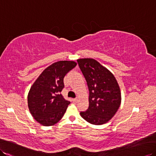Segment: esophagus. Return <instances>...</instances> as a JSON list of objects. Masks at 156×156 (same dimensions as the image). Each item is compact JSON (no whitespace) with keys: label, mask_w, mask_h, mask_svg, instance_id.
Listing matches in <instances>:
<instances>
[{"label":"esophagus","mask_w":156,"mask_h":156,"mask_svg":"<svg viewBox=\"0 0 156 156\" xmlns=\"http://www.w3.org/2000/svg\"><path fill=\"white\" fill-rule=\"evenodd\" d=\"M77 101H78V98H73V99H72V101L73 102H77Z\"/></svg>","instance_id":"obj_1"}]
</instances>
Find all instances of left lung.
Masks as SVG:
<instances>
[{
  "label": "left lung",
  "mask_w": 156,
  "mask_h": 156,
  "mask_svg": "<svg viewBox=\"0 0 156 156\" xmlns=\"http://www.w3.org/2000/svg\"><path fill=\"white\" fill-rule=\"evenodd\" d=\"M89 90V107L81 112L83 119L90 124L101 125L115 116L121 103V92L115 76L97 60L77 59Z\"/></svg>",
  "instance_id": "8db88e82"
}]
</instances>
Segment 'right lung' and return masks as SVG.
<instances>
[{
  "label": "right lung",
  "mask_w": 156,
  "mask_h": 156,
  "mask_svg": "<svg viewBox=\"0 0 156 156\" xmlns=\"http://www.w3.org/2000/svg\"><path fill=\"white\" fill-rule=\"evenodd\" d=\"M77 63L59 61L45 69L33 83L28 94L29 111L43 126H53L62 119L70 102L60 94L64 87L63 78Z\"/></svg>",
  "instance_id": "obj_1"
}]
</instances>
